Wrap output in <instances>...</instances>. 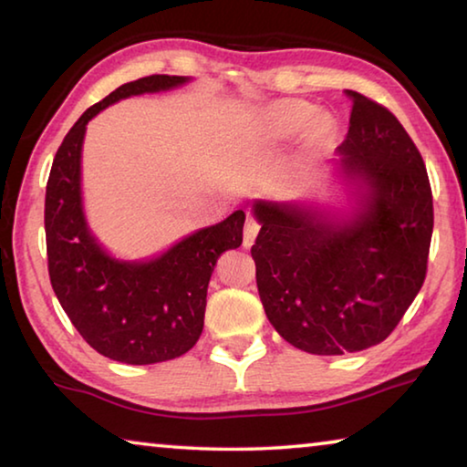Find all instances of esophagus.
<instances>
[{
	"label": "esophagus",
	"mask_w": 467,
	"mask_h": 467,
	"mask_svg": "<svg viewBox=\"0 0 467 467\" xmlns=\"http://www.w3.org/2000/svg\"><path fill=\"white\" fill-rule=\"evenodd\" d=\"M259 233V223L255 218H247L244 220V231H243V244L244 247H251L253 243H255V236Z\"/></svg>",
	"instance_id": "obj_1"
}]
</instances>
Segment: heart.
Here are the masks:
<instances>
[{
	"instance_id": "b5f03b06",
	"label": "heart",
	"mask_w": 467,
	"mask_h": 467,
	"mask_svg": "<svg viewBox=\"0 0 467 467\" xmlns=\"http://www.w3.org/2000/svg\"><path fill=\"white\" fill-rule=\"evenodd\" d=\"M259 133L267 144H284L303 133L305 152L317 154L336 141L337 121L309 100L282 99L267 105L259 115Z\"/></svg>"
}]
</instances>
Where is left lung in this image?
I'll return each instance as SVG.
<instances>
[{"label": "left lung", "instance_id": "8db88e82", "mask_svg": "<svg viewBox=\"0 0 467 467\" xmlns=\"http://www.w3.org/2000/svg\"><path fill=\"white\" fill-rule=\"evenodd\" d=\"M352 99L336 162L357 183V210L337 218L305 203L257 200L251 255L262 305L298 350L339 357L381 344L426 278L432 192L412 138L391 110Z\"/></svg>", "mask_w": 467, "mask_h": 467}]
</instances>
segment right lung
<instances>
[{"mask_svg": "<svg viewBox=\"0 0 467 467\" xmlns=\"http://www.w3.org/2000/svg\"><path fill=\"white\" fill-rule=\"evenodd\" d=\"M185 76H146L113 90L74 123L47 181L45 233L51 286L94 350L125 365H154L192 350L203 329L205 295L218 257L241 247L244 212L202 228L148 262H119L94 239L82 208L86 125L113 102L171 90Z\"/></svg>", "mask_w": 467, "mask_h": 467, "instance_id": "right-lung-1", "label": "right lung"}]
</instances>
